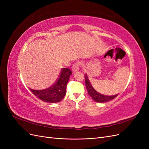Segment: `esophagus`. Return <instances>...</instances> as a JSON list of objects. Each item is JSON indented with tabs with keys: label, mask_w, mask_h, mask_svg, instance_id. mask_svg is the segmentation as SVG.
<instances>
[{
	"label": "esophagus",
	"mask_w": 149,
	"mask_h": 149,
	"mask_svg": "<svg viewBox=\"0 0 149 149\" xmlns=\"http://www.w3.org/2000/svg\"><path fill=\"white\" fill-rule=\"evenodd\" d=\"M79 67H80V62L79 61L76 62L73 65V66H72V71L73 72L78 71L79 68Z\"/></svg>",
	"instance_id": "1"
}]
</instances>
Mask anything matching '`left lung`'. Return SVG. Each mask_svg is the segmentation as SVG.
<instances>
[{
  "mask_svg": "<svg viewBox=\"0 0 149 149\" xmlns=\"http://www.w3.org/2000/svg\"><path fill=\"white\" fill-rule=\"evenodd\" d=\"M84 78H85L86 87V89L88 90V93L89 94V95L91 96L96 102H106L107 101H109L111 100H112L113 99H114L116 97H117V96H118V94H116V95H113V96H106V95H103L102 94L99 93L92 86V85L91 83H90L89 80L86 74L84 75Z\"/></svg>",
  "mask_w": 149,
  "mask_h": 149,
  "instance_id": "8db88e82",
  "label": "left lung"
}]
</instances>
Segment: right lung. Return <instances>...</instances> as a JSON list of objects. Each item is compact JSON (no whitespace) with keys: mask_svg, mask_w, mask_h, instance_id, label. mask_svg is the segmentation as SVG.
Returning a JSON list of instances; mask_svg holds the SVG:
<instances>
[{"mask_svg":"<svg viewBox=\"0 0 149 149\" xmlns=\"http://www.w3.org/2000/svg\"><path fill=\"white\" fill-rule=\"evenodd\" d=\"M71 74L69 68H63L55 83L50 87L43 90L30 89V91L43 101L50 103L60 102L66 95V86Z\"/></svg>","mask_w":149,"mask_h":149,"instance_id":"add662e5","label":"right lung"}]
</instances>
